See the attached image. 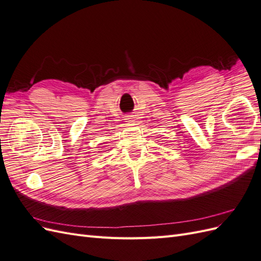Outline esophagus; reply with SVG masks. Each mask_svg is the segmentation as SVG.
Returning <instances> with one entry per match:
<instances>
[{"instance_id": "1", "label": "esophagus", "mask_w": 261, "mask_h": 261, "mask_svg": "<svg viewBox=\"0 0 261 261\" xmlns=\"http://www.w3.org/2000/svg\"><path fill=\"white\" fill-rule=\"evenodd\" d=\"M126 122H132V117H130V116L126 117Z\"/></svg>"}]
</instances>
